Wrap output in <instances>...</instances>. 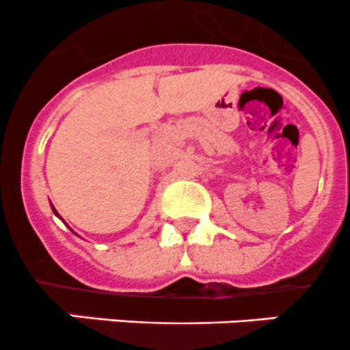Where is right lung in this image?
Listing matches in <instances>:
<instances>
[{
  "label": "right lung",
  "mask_w": 350,
  "mask_h": 350,
  "mask_svg": "<svg viewBox=\"0 0 350 350\" xmlns=\"http://www.w3.org/2000/svg\"><path fill=\"white\" fill-rule=\"evenodd\" d=\"M51 207H53V211H54V214H56V216H57V217H61V216H59V214H57V211H56V209H54V206H53V204H51Z\"/></svg>",
  "instance_id": "add662e5"
}]
</instances>
